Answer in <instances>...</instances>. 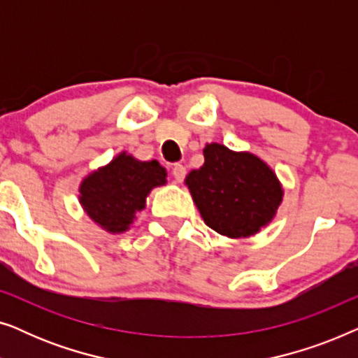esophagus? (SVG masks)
<instances>
[{"mask_svg": "<svg viewBox=\"0 0 358 358\" xmlns=\"http://www.w3.org/2000/svg\"><path fill=\"white\" fill-rule=\"evenodd\" d=\"M185 174H187V171H185V166H182V164H174L173 176H174L176 182H182L184 178H185Z\"/></svg>", "mask_w": 358, "mask_h": 358, "instance_id": "34e87169", "label": "esophagus"}]
</instances>
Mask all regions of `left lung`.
Instances as JSON below:
<instances>
[{
    "label": "left lung",
    "mask_w": 358,
    "mask_h": 358,
    "mask_svg": "<svg viewBox=\"0 0 358 358\" xmlns=\"http://www.w3.org/2000/svg\"><path fill=\"white\" fill-rule=\"evenodd\" d=\"M203 158L184 182L207 227L238 239L254 236L275 218L283 185L266 161L222 143L205 145Z\"/></svg>",
    "instance_id": "8db88e82"
}]
</instances>
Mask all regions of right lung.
I'll use <instances>...</instances> for the list:
<instances>
[{"label": "right lung", "instance_id": "obj_1", "mask_svg": "<svg viewBox=\"0 0 358 358\" xmlns=\"http://www.w3.org/2000/svg\"><path fill=\"white\" fill-rule=\"evenodd\" d=\"M166 178L168 173L156 159L140 161L122 151L81 180L78 199L97 227L110 234H122L129 231L136 213L146 207L151 190L168 182Z\"/></svg>", "mask_w": 358, "mask_h": 358}]
</instances>
